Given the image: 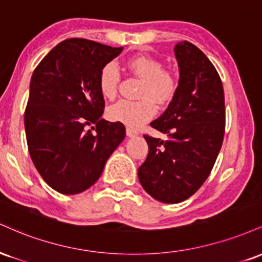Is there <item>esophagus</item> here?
<instances>
[{
    "instance_id": "esophagus-1",
    "label": "esophagus",
    "mask_w": 262,
    "mask_h": 262,
    "mask_svg": "<svg viewBox=\"0 0 262 262\" xmlns=\"http://www.w3.org/2000/svg\"><path fill=\"white\" fill-rule=\"evenodd\" d=\"M138 134H139V133H138V132L135 130V129H133V128H127V135H128V137L133 138V137H137Z\"/></svg>"
}]
</instances>
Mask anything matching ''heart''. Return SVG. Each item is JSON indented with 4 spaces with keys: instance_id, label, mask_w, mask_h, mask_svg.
Listing matches in <instances>:
<instances>
[{
    "instance_id": "b5f03b06",
    "label": "heart",
    "mask_w": 262,
    "mask_h": 262,
    "mask_svg": "<svg viewBox=\"0 0 262 262\" xmlns=\"http://www.w3.org/2000/svg\"><path fill=\"white\" fill-rule=\"evenodd\" d=\"M127 69L143 81L139 101H121L107 111L110 121L119 122L129 128H139L150 121L156 113L158 103H167L177 91V80L172 74L164 70L160 60L149 55H137L127 61ZM119 75L116 66L107 64L98 76V89L107 100H113L118 89Z\"/></svg>"
}]
</instances>
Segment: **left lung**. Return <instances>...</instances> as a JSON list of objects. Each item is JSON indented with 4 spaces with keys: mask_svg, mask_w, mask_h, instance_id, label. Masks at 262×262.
<instances>
[{
    "mask_svg": "<svg viewBox=\"0 0 262 262\" xmlns=\"http://www.w3.org/2000/svg\"><path fill=\"white\" fill-rule=\"evenodd\" d=\"M175 56L176 95L150 123L167 139L144 135L149 152L138 169L143 188L162 203H180L196 193L214 166L225 129L223 85L214 66L186 40L176 44Z\"/></svg>",
    "mask_w": 262,
    "mask_h": 262,
    "instance_id": "obj_1",
    "label": "left lung"
}]
</instances>
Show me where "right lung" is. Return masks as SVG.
Here are the masks:
<instances>
[{"label":"right lung","instance_id":"obj_1","mask_svg":"<svg viewBox=\"0 0 262 262\" xmlns=\"http://www.w3.org/2000/svg\"><path fill=\"white\" fill-rule=\"evenodd\" d=\"M122 50L66 39L32 75L25 113L27 144L35 169L60 193L76 194L91 187L124 139L122 123L101 119L104 100L98 89L102 68ZM87 126L92 129L86 131Z\"/></svg>","mask_w":262,"mask_h":262}]
</instances>
